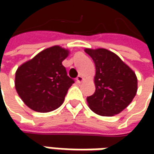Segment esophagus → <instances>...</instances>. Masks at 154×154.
Instances as JSON below:
<instances>
[{
  "label": "esophagus",
  "instance_id": "34e87169",
  "mask_svg": "<svg viewBox=\"0 0 154 154\" xmlns=\"http://www.w3.org/2000/svg\"><path fill=\"white\" fill-rule=\"evenodd\" d=\"M83 77L81 76V75H79V76H77V78H76V81H77V83H81L82 81H83Z\"/></svg>",
  "mask_w": 154,
  "mask_h": 154
}]
</instances>
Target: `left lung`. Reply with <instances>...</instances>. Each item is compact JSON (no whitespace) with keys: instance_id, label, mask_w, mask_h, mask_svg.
<instances>
[{"instance_id":"8db88e82","label":"left lung","mask_w":154,"mask_h":154,"mask_svg":"<svg viewBox=\"0 0 154 154\" xmlns=\"http://www.w3.org/2000/svg\"><path fill=\"white\" fill-rule=\"evenodd\" d=\"M96 68V90L86 98L93 112L103 116L119 114L132 102L137 92L134 71L115 53L105 49H86Z\"/></svg>"}]
</instances>
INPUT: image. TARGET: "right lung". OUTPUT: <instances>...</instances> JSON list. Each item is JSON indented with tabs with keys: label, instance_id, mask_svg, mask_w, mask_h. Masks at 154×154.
<instances>
[{
	"label": "right lung",
	"instance_id": "add662e5",
	"mask_svg": "<svg viewBox=\"0 0 154 154\" xmlns=\"http://www.w3.org/2000/svg\"><path fill=\"white\" fill-rule=\"evenodd\" d=\"M68 56V50L53 46L17 69L15 88L29 108L45 113L62 105L69 87L74 83L62 65Z\"/></svg>",
	"mask_w": 154,
	"mask_h": 154
}]
</instances>
